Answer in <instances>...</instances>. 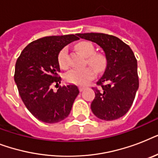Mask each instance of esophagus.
Wrapping results in <instances>:
<instances>
[{"mask_svg":"<svg viewBox=\"0 0 158 158\" xmlns=\"http://www.w3.org/2000/svg\"><path fill=\"white\" fill-rule=\"evenodd\" d=\"M79 89L80 92H83L84 90V87H82V86H79Z\"/></svg>","mask_w":158,"mask_h":158,"instance_id":"34e87169","label":"esophagus"}]
</instances>
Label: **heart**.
<instances>
[{
  "label": "heart",
  "instance_id": "obj_1",
  "mask_svg": "<svg viewBox=\"0 0 158 158\" xmlns=\"http://www.w3.org/2000/svg\"><path fill=\"white\" fill-rule=\"evenodd\" d=\"M75 49L85 58L87 64L90 65L96 72L102 71L106 65V59L103 55L94 52V47L90 42L82 41L75 45ZM58 63L60 68L66 69L69 65L68 51L66 48H62L58 54ZM94 70L89 68L73 69L67 72L64 79L68 83L79 85L88 84L94 78Z\"/></svg>",
  "mask_w": 158,
  "mask_h": 158
}]
</instances>
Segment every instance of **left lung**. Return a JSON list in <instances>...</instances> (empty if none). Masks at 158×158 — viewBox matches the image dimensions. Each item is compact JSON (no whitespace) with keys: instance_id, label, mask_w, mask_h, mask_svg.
Wrapping results in <instances>:
<instances>
[{"instance_id":"8db88e82","label":"left lung","mask_w":158,"mask_h":158,"mask_svg":"<svg viewBox=\"0 0 158 158\" xmlns=\"http://www.w3.org/2000/svg\"><path fill=\"white\" fill-rule=\"evenodd\" d=\"M77 36L100 46L106 60L103 75L97 82L101 88H93L95 98L91 103L92 111L103 120L122 117L132 106L139 89L137 60L133 51L115 36L98 33Z\"/></svg>"}]
</instances>
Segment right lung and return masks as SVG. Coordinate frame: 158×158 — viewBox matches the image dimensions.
Listing matches in <instances>:
<instances>
[{
	"label": "right lung",
	"mask_w": 158,
	"mask_h": 158,
	"mask_svg": "<svg viewBox=\"0 0 158 158\" xmlns=\"http://www.w3.org/2000/svg\"><path fill=\"white\" fill-rule=\"evenodd\" d=\"M77 34L50 36L29 43L17 59L15 82L23 103L32 115L44 123L54 124L69 115L79 94L74 84L60 87L58 54L62 48L79 39Z\"/></svg>",
	"instance_id": "1"
}]
</instances>
